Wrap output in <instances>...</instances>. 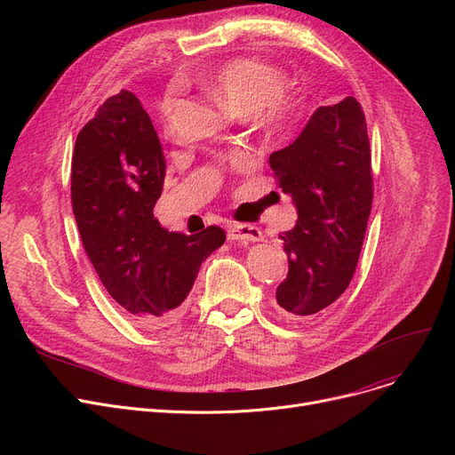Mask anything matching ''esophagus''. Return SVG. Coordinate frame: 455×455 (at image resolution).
Listing matches in <instances>:
<instances>
[{
  "label": "esophagus",
  "instance_id": "esophagus-1",
  "mask_svg": "<svg viewBox=\"0 0 455 455\" xmlns=\"http://www.w3.org/2000/svg\"><path fill=\"white\" fill-rule=\"evenodd\" d=\"M228 240L232 242H261L264 232L252 225H232L228 228Z\"/></svg>",
  "mask_w": 455,
  "mask_h": 455
}]
</instances>
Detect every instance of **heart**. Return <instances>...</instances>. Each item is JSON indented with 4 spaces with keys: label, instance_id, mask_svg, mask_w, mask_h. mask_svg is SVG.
<instances>
[{
    "label": "heart",
    "instance_id": "b5f03b06",
    "mask_svg": "<svg viewBox=\"0 0 455 455\" xmlns=\"http://www.w3.org/2000/svg\"><path fill=\"white\" fill-rule=\"evenodd\" d=\"M201 84L234 112L249 116L259 127L273 131L290 125L300 108L293 95L285 93V71L252 57L230 59L215 66L201 77ZM177 98V90L173 88L162 101L160 112L165 129L172 127Z\"/></svg>",
    "mask_w": 455,
    "mask_h": 455
}]
</instances>
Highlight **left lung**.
Masks as SVG:
<instances>
[{"label":"left lung","mask_w":455,"mask_h":455,"mask_svg":"<svg viewBox=\"0 0 455 455\" xmlns=\"http://www.w3.org/2000/svg\"><path fill=\"white\" fill-rule=\"evenodd\" d=\"M299 220L283 232L290 273L275 309L293 321L319 317L354 276L372 206V170L362 105L345 98L319 107L291 146L269 156Z\"/></svg>","instance_id":"1"}]
</instances>
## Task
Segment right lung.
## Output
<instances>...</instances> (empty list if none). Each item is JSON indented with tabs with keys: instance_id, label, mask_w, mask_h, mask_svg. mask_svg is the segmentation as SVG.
<instances>
[{
	"instance_id": "1",
	"label": "right lung",
	"mask_w": 455,
	"mask_h": 455,
	"mask_svg": "<svg viewBox=\"0 0 455 455\" xmlns=\"http://www.w3.org/2000/svg\"><path fill=\"white\" fill-rule=\"evenodd\" d=\"M160 140L132 92L108 98L81 129L71 158V206L84 251L108 295L146 330L177 324L203 261L227 234L167 232L153 208L162 194Z\"/></svg>"
}]
</instances>
